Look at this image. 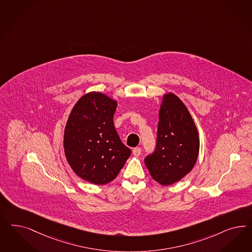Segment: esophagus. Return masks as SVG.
Returning <instances> with one entry per match:
<instances>
[{"instance_id":"34e87169","label":"esophagus","mask_w":252,"mask_h":252,"mask_svg":"<svg viewBox=\"0 0 252 252\" xmlns=\"http://www.w3.org/2000/svg\"><path fill=\"white\" fill-rule=\"evenodd\" d=\"M141 152H142V150H141L140 147H135V148H133V150H132V155H133L134 157H139V156L141 155Z\"/></svg>"}]
</instances>
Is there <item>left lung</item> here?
<instances>
[{
    "label": "left lung",
    "mask_w": 252,
    "mask_h": 252,
    "mask_svg": "<svg viewBox=\"0 0 252 252\" xmlns=\"http://www.w3.org/2000/svg\"><path fill=\"white\" fill-rule=\"evenodd\" d=\"M158 115L157 146L145 164L152 178L166 187L192 171L199 152V136L187 106L174 94L163 95Z\"/></svg>",
    "instance_id": "8db88e82"
}]
</instances>
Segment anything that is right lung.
Masks as SVG:
<instances>
[{
	"mask_svg": "<svg viewBox=\"0 0 252 252\" xmlns=\"http://www.w3.org/2000/svg\"><path fill=\"white\" fill-rule=\"evenodd\" d=\"M117 101L98 92L82 95L64 132L66 160L74 172L94 185L113 181L130 157L114 126Z\"/></svg>",
	"mask_w": 252,
	"mask_h": 252,
	"instance_id": "add662e5",
	"label": "right lung"
}]
</instances>
